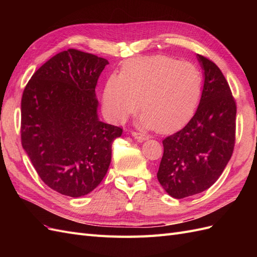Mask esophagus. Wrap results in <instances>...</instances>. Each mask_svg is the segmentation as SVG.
Instances as JSON below:
<instances>
[{
	"label": "esophagus",
	"mask_w": 257,
	"mask_h": 257,
	"mask_svg": "<svg viewBox=\"0 0 257 257\" xmlns=\"http://www.w3.org/2000/svg\"><path fill=\"white\" fill-rule=\"evenodd\" d=\"M132 136H133L135 139H137L139 143H143V142L148 141V139H149V137H148V136H146L144 134H141V133H136V132H133V133H132Z\"/></svg>",
	"instance_id": "1"
}]
</instances>
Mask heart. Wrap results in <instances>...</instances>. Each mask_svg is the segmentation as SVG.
Masks as SVG:
<instances>
[{
    "label": "heart",
    "instance_id": "heart-1",
    "mask_svg": "<svg viewBox=\"0 0 257 257\" xmlns=\"http://www.w3.org/2000/svg\"><path fill=\"white\" fill-rule=\"evenodd\" d=\"M203 92V76L190 62L165 56L127 61L122 74L106 81L103 104L112 122L122 123L141 107L139 125L165 133L182 125L195 111Z\"/></svg>",
    "mask_w": 257,
    "mask_h": 257
}]
</instances>
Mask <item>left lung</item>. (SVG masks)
I'll return each instance as SVG.
<instances>
[{
	"label": "left lung",
	"instance_id": "left-lung-1",
	"mask_svg": "<svg viewBox=\"0 0 257 257\" xmlns=\"http://www.w3.org/2000/svg\"><path fill=\"white\" fill-rule=\"evenodd\" d=\"M204 71L198 108L190 122L163 141L158 180L180 199L209 189L222 175L235 146L236 103L221 69L197 54Z\"/></svg>",
	"mask_w": 257,
	"mask_h": 257
}]
</instances>
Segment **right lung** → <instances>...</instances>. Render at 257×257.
I'll return each instance as SVG.
<instances>
[{"mask_svg":"<svg viewBox=\"0 0 257 257\" xmlns=\"http://www.w3.org/2000/svg\"><path fill=\"white\" fill-rule=\"evenodd\" d=\"M108 61L62 51L31 77L21 99V144L46 185L71 197L102 182L122 128L98 119L95 88Z\"/></svg>","mask_w":257,"mask_h":257,"instance_id":"add662e5","label":"right lung"}]
</instances>
